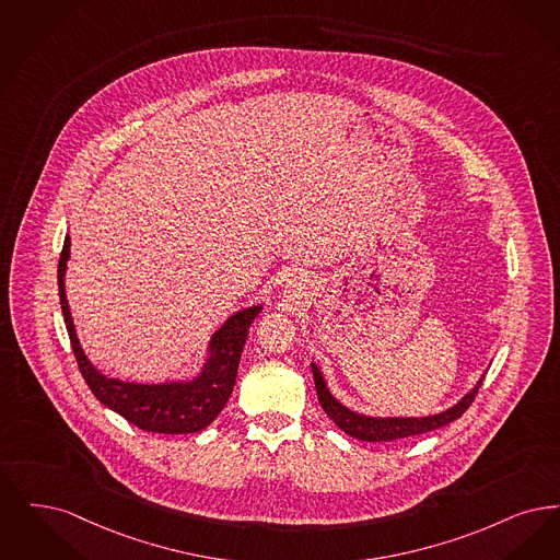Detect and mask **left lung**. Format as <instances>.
Listing matches in <instances>:
<instances>
[{"instance_id":"1","label":"left lung","mask_w":560,"mask_h":560,"mask_svg":"<svg viewBox=\"0 0 560 560\" xmlns=\"http://www.w3.org/2000/svg\"><path fill=\"white\" fill-rule=\"evenodd\" d=\"M314 381H316L317 399L324 408V412L330 416V420L351 438L360 441H395V439L412 438L422 435L429 431H435L439 427H445L460 418L468 406L472 404L477 390L481 387L486 374L477 381V385L464 395L460 401H456L452 408L443 412L431 413V416H368V413L355 412L349 406H345L341 399L330 390L328 381L322 372V368L312 362Z\"/></svg>"}]
</instances>
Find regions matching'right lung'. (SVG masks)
Returning <instances> with one entry per match:
<instances>
[{"label":"right lung","instance_id":"1","mask_svg":"<svg viewBox=\"0 0 560 560\" xmlns=\"http://www.w3.org/2000/svg\"><path fill=\"white\" fill-rule=\"evenodd\" d=\"M69 259L71 236L65 238L62 255L58 261V294L77 364L97 401L148 433L186 435L209 427L234 390L248 328L253 319L261 314L264 303L232 314L219 326L207 342L205 362L192 378H177L165 383H131L110 378L92 364L74 332L73 316L65 291Z\"/></svg>","mask_w":560,"mask_h":560}]
</instances>
